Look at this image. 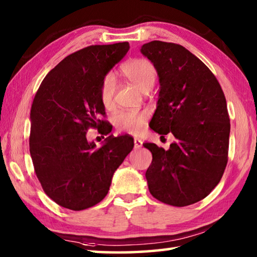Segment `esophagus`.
Segmentation results:
<instances>
[{
  "label": "esophagus",
  "instance_id": "obj_1",
  "mask_svg": "<svg viewBox=\"0 0 257 257\" xmlns=\"http://www.w3.org/2000/svg\"><path fill=\"white\" fill-rule=\"evenodd\" d=\"M134 144H135V149H141V147L143 146V142L139 138H135Z\"/></svg>",
  "mask_w": 257,
  "mask_h": 257
}]
</instances>
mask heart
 Here are the masks:
<instances>
[{
    "label": "heart",
    "instance_id": "b5f03b06",
    "mask_svg": "<svg viewBox=\"0 0 257 257\" xmlns=\"http://www.w3.org/2000/svg\"><path fill=\"white\" fill-rule=\"evenodd\" d=\"M120 73L143 93L150 90L156 80L155 67L146 59L127 61L120 68ZM113 95H114V80L111 76H106L99 86V99L106 110H110L113 106ZM145 120L146 115L144 113L121 111L114 115L113 122L120 132L135 134L143 128Z\"/></svg>",
    "mask_w": 257,
    "mask_h": 257
}]
</instances>
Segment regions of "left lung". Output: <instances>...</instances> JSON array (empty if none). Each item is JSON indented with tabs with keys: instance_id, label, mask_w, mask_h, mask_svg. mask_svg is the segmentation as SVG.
<instances>
[{
	"instance_id": "left-lung-1",
	"label": "left lung",
	"mask_w": 257,
	"mask_h": 257,
	"mask_svg": "<svg viewBox=\"0 0 257 257\" xmlns=\"http://www.w3.org/2000/svg\"><path fill=\"white\" fill-rule=\"evenodd\" d=\"M141 52L154 64L160 81L151 128L176 138L167 151L143 144L153 156L145 175L150 193L169 205H190L215 188L227 167V101L212 71L184 46L153 41Z\"/></svg>"
}]
</instances>
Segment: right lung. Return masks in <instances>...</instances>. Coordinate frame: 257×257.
<instances>
[{
	"mask_svg": "<svg viewBox=\"0 0 257 257\" xmlns=\"http://www.w3.org/2000/svg\"><path fill=\"white\" fill-rule=\"evenodd\" d=\"M129 43L92 45L64 58L47 73L30 110L29 150L45 194L60 206L81 211L106 196L113 173L134 147L128 136L105 138L96 149L86 134L107 135L99 86L127 54Z\"/></svg>",
	"mask_w": 257,
	"mask_h": 257,
	"instance_id": "right-lung-1",
	"label": "right lung"
}]
</instances>
